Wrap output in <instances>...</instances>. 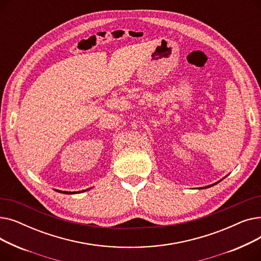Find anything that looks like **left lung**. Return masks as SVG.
I'll return each mask as SVG.
<instances>
[{"label":"left lung","mask_w":261,"mask_h":261,"mask_svg":"<svg viewBox=\"0 0 261 261\" xmlns=\"http://www.w3.org/2000/svg\"><path fill=\"white\" fill-rule=\"evenodd\" d=\"M211 186H213V185H211ZM211 186H206V187H205V188H207V187H211Z\"/></svg>","instance_id":"obj_1"}]
</instances>
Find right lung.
Masks as SVG:
<instances>
[{
  "label": "right lung",
  "instance_id": "obj_1",
  "mask_svg": "<svg viewBox=\"0 0 261 261\" xmlns=\"http://www.w3.org/2000/svg\"><path fill=\"white\" fill-rule=\"evenodd\" d=\"M63 194H75V193H71V191H63Z\"/></svg>",
  "mask_w": 261,
  "mask_h": 261
}]
</instances>
